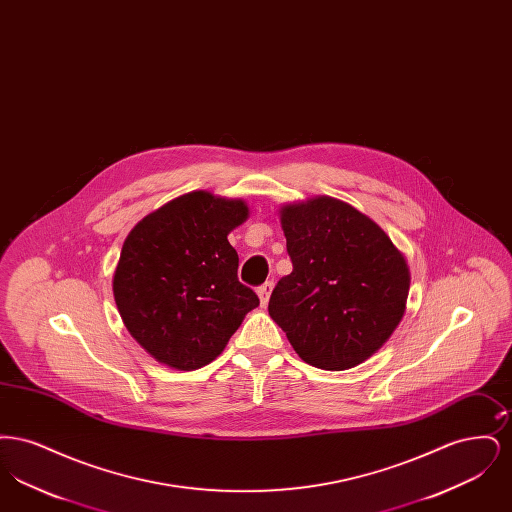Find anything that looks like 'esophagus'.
I'll return each mask as SVG.
<instances>
[{
  "label": "esophagus",
  "instance_id": "34e87169",
  "mask_svg": "<svg viewBox=\"0 0 512 512\" xmlns=\"http://www.w3.org/2000/svg\"><path fill=\"white\" fill-rule=\"evenodd\" d=\"M272 288H274V282H272V280H268L263 286L257 288V293H259V299H261V305H263V307L268 303V297H270V293H272Z\"/></svg>",
  "mask_w": 512,
  "mask_h": 512
}]
</instances>
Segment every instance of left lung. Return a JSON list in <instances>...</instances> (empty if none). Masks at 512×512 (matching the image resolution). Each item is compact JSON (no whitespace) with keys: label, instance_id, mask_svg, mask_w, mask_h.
I'll return each mask as SVG.
<instances>
[{"label":"left lung","instance_id":"1","mask_svg":"<svg viewBox=\"0 0 512 512\" xmlns=\"http://www.w3.org/2000/svg\"><path fill=\"white\" fill-rule=\"evenodd\" d=\"M282 228L293 270L272 290L270 317L309 365L363 363L405 313V257L376 222L332 197L284 207Z\"/></svg>","mask_w":512,"mask_h":512}]
</instances>
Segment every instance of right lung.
<instances>
[{
    "label": "right lung",
    "instance_id": "add662e5",
    "mask_svg": "<svg viewBox=\"0 0 512 512\" xmlns=\"http://www.w3.org/2000/svg\"><path fill=\"white\" fill-rule=\"evenodd\" d=\"M247 219L244 201L182 195L140 220L122 245L113 293L122 320L159 363L209 365L259 297L238 280L228 242Z\"/></svg>",
    "mask_w": 512,
    "mask_h": 512
}]
</instances>
